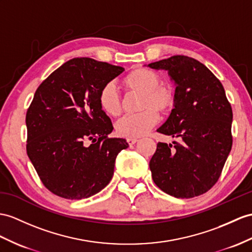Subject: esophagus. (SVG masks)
Wrapping results in <instances>:
<instances>
[{
  "mask_svg": "<svg viewBox=\"0 0 252 252\" xmlns=\"http://www.w3.org/2000/svg\"><path fill=\"white\" fill-rule=\"evenodd\" d=\"M138 142V139H127V143L129 145H133Z\"/></svg>",
  "mask_w": 252,
  "mask_h": 252,
  "instance_id": "34e87169",
  "label": "esophagus"
}]
</instances>
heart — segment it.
<instances>
[{"instance_id": "heart-1", "label": "heart", "mask_w": 252, "mask_h": 252, "mask_svg": "<svg viewBox=\"0 0 252 252\" xmlns=\"http://www.w3.org/2000/svg\"><path fill=\"white\" fill-rule=\"evenodd\" d=\"M123 85L133 94L141 95L139 114L128 115L116 123L115 131L120 137L137 139L144 136L158 122V113L169 114L174 107L175 97L172 89L161 84V77L145 67H136L123 78ZM99 107L107 115L119 118L123 100L113 83L103 87L98 96Z\"/></svg>"}]
</instances>
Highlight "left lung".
<instances>
[{"label":"left lung","mask_w":252,"mask_h":252,"mask_svg":"<svg viewBox=\"0 0 252 252\" xmlns=\"http://www.w3.org/2000/svg\"><path fill=\"white\" fill-rule=\"evenodd\" d=\"M168 71L175 103L158 132L181 142H158L150 161L153 181L172 197L188 199L218 181L232 149L233 113L221 82L199 61L174 55L144 65Z\"/></svg>","instance_id":"left-lung-1"}]
</instances>
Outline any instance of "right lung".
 <instances>
[{
  "label": "right lung",
  "mask_w": 252,
  "mask_h": 252,
  "mask_svg": "<svg viewBox=\"0 0 252 252\" xmlns=\"http://www.w3.org/2000/svg\"><path fill=\"white\" fill-rule=\"evenodd\" d=\"M123 71L120 66L77 58L60 66L36 90L26 118L27 152L52 193L81 200L111 181L116 156L129 145L125 139L108 137L113 126L98 96Z\"/></svg>",
  "instance_id": "right-lung-1"
}]
</instances>
